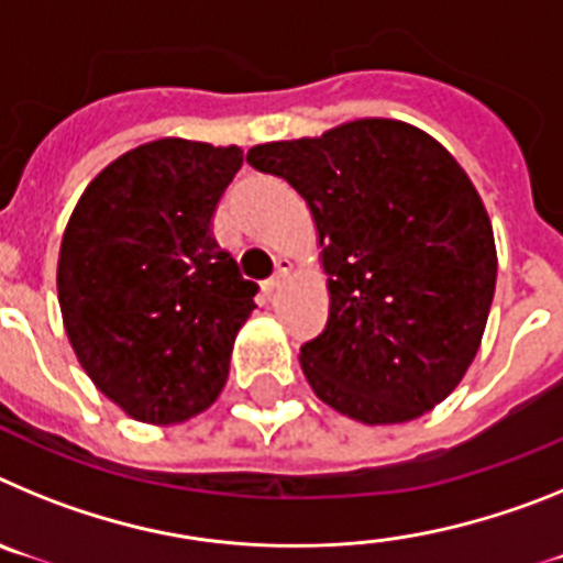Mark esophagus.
I'll list each match as a JSON object with an SVG mask.
<instances>
[{
    "instance_id": "esophagus-1",
    "label": "esophagus",
    "mask_w": 563,
    "mask_h": 563,
    "mask_svg": "<svg viewBox=\"0 0 563 563\" xmlns=\"http://www.w3.org/2000/svg\"><path fill=\"white\" fill-rule=\"evenodd\" d=\"M287 273H290V262H287V258H278L276 273H273V276L265 282V292H267V296H273V292H276L278 287H282V282H285V278H287Z\"/></svg>"
}]
</instances>
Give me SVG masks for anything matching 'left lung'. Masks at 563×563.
<instances>
[{
	"instance_id": "1",
	"label": "left lung",
	"mask_w": 563,
	"mask_h": 563,
	"mask_svg": "<svg viewBox=\"0 0 563 563\" xmlns=\"http://www.w3.org/2000/svg\"><path fill=\"white\" fill-rule=\"evenodd\" d=\"M316 220L330 276L324 332L301 369L327 406L383 426L442 402L479 350L496 290L494 228L431 134L386 118L253 146Z\"/></svg>"
}]
</instances>
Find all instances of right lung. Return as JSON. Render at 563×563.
I'll return each mask as SVG.
<instances>
[{"mask_svg":"<svg viewBox=\"0 0 563 563\" xmlns=\"http://www.w3.org/2000/svg\"><path fill=\"white\" fill-rule=\"evenodd\" d=\"M239 166L236 146L163 137L103 168L69 217L64 330L84 372L134 420L183 422L225 386L258 292L211 228Z\"/></svg>","mask_w":563,"mask_h":563,"instance_id":"obj_1","label":"right lung"}]
</instances>
